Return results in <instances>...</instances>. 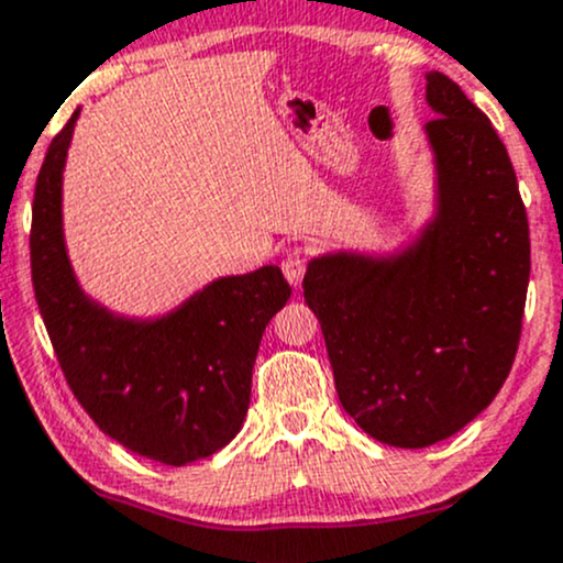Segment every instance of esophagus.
<instances>
[{
	"instance_id": "34e87169",
	"label": "esophagus",
	"mask_w": 563,
	"mask_h": 563,
	"mask_svg": "<svg viewBox=\"0 0 563 563\" xmlns=\"http://www.w3.org/2000/svg\"><path fill=\"white\" fill-rule=\"evenodd\" d=\"M282 271L292 287H300V282H303V276H306V254L300 252V249H292V252L284 254Z\"/></svg>"
}]
</instances>
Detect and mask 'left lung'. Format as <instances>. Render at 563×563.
Wrapping results in <instances>:
<instances>
[{
	"mask_svg": "<svg viewBox=\"0 0 563 563\" xmlns=\"http://www.w3.org/2000/svg\"><path fill=\"white\" fill-rule=\"evenodd\" d=\"M426 80L431 222L398 252H328L303 276L341 407L376 442L407 450L453 437L501 390L531 271L507 148L455 80Z\"/></svg>",
	"mask_w": 563,
	"mask_h": 563,
	"instance_id": "8db88e82",
	"label": "left lung"
}]
</instances>
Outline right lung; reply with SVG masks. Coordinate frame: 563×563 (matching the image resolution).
<instances>
[{
	"mask_svg": "<svg viewBox=\"0 0 563 563\" xmlns=\"http://www.w3.org/2000/svg\"><path fill=\"white\" fill-rule=\"evenodd\" d=\"M75 110L51 141L32 206V284L69 390L132 453L187 466L233 442L252 398L265 324L289 300L279 265L213 279L162 317H124L75 279L62 181Z\"/></svg>",
	"mask_w": 563,
	"mask_h": 563,
	"instance_id": "right-lung-1",
	"label": "right lung"
}]
</instances>
